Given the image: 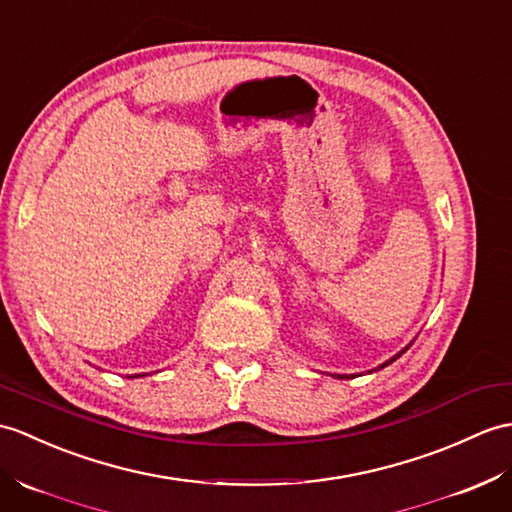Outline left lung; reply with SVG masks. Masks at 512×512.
<instances>
[{
    "label": "left lung",
    "instance_id": "1",
    "mask_svg": "<svg viewBox=\"0 0 512 512\" xmlns=\"http://www.w3.org/2000/svg\"><path fill=\"white\" fill-rule=\"evenodd\" d=\"M408 349H410V344H408V347H406V349H403V351H401V353H406V351H408ZM401 353H397V355H395V358H390V360H388V362H384V364H382V366H379V368H384V366H388V364H390V362H395V360H397V358H399V355H401ZM338 377H340V379H349V375H338ZM351 377H353V375H351Z\"/></svg>",
    "mask_w": 512,
    "mask_h": 512
}]
</instances>
